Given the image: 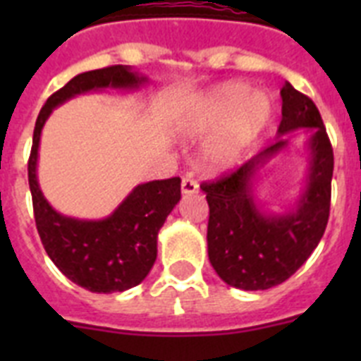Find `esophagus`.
Segmentation results:
<instances>
[{
    "mask_svg": "<svg viewBox=\"0 0 361 361\" xmlns=\"http://www.w3.org/2000/svg\"><path fill=\"white\" fill-rule=\"evenodd\" d=\"M180 190H183L184 195H193V193L199 191V184H197V180H193L191 177H184L183 184H180Z\"/></svg>",
    "mask_w": 361,
    "mask_h": 361,
    "instance_id": "esophagus-1",
    "label": "esophagus"
}]
</instances>
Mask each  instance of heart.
<instances>
[{
    "label": "heart",
    "instance_id": "heart-1",
    "mask_svg": "<svg viewBox=\"0 0 361 361\" xmlns=\"http://www.w3.org/2000/svg\"><path fill=\"white\" fill-rule=\"evenodd\" d=\"M251 93L245 82H228L209 92L197 103L191 132L212 135L204 148V162L209 170L222 171L240 162L273 116V104L262 92Z\"/></svg>",
    "mask_w": 361,
    "mask_h": 361
}]
</instances>
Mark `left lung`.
<instances>
[{"mask_svg": "<svg viewBox=\"0 0 361 361\" xmlns=\"http://www.w3.org/2000/svg\"><path fill=\"white\" fill-rule=\"evenodd\" d=\"M282 121L275 142L231 173L202 183L209 206L208 257L216 275L244 291L275 288L311 257L329 220L334 157L317 104L291 82L280 90ZM310 133L308 177L297 202L282 214L254 200V183L271 158L288 145V133Z\"/></svg>", "mask_w": 361, "mask_h": 361, "instance_id": "left-lung-1", "label": "left lung"}]
</instances>
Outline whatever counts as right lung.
<instances>
[{
	"mask_svg": "<svg viewBox=\"0 0 361 361\" xmlns=\"http://www.w3.org/2000/svg\"><path fill=\"white\" fill-rule=\"evenodd\" d=\"M146 82L142 73L124 65L79 73L47 99L34 128L28 184L37 233L57 269L92 293H123L146 279L157 258L159 229L180 200V178L139 184L106 219L66 216L50 206L37 183L41 132L54 108L75 95L106 88L137 90Z\"/></svg>",
	"mask_w": 361,
	"mask_h": 361,
	"instance_id": "add662e5",
	"label": "right lung"
}]
</instances>
